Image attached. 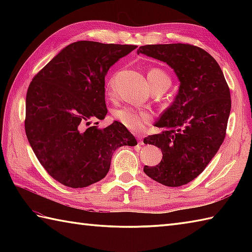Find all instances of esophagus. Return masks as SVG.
Returning a JSON list of instances; mask_svg holds the SVG:
<instances>
[{"label":"esophagus","instance_id":"34e87169","mask_svg":"<svg viewBox=\"0 0 252 252\" xmlns=\"http://www.w3.org/2000/svg\"><path fill=\"white\" fill-rule=\"evenodd\" d=\"M136 138L138 141V145H143L144 142H143V136L142 135H136Z\"/></svg>","mask_w":252,"mask_h":252}]
</instances>
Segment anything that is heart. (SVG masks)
Masks as SVG:
<instances>
[{"label": "heart", "mask_w": 252, "mask_h": 252, "mask_svg": "<svg viewBox=\"0 0 252 252\" xmlns=\"http://www.w3.org/2000/svg\"><path fill=\"white\" fill-rule=\"evenodd\" d=\"M148 81H154L158 79H169L162 70L157 68H153L148 71L147 74ZM106 93L107 95L112 96L115 93V79L110 78L106 84ZM116 119L122 123L126 129L133 132H140L144 129L148 122L152 121L151 112L145 109H133L129 107H125L115 112Z\"/></svg>", "instance_id": "heart-1"}]
</instances>
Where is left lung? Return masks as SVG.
<instances>
[{
    "mask_svg": "<svg viewBox=\"0 0 252 252\" xmlns=\"http://www.w3.org/2000/svg\"><path fill=\"white\" fill-rule=\"evenodd\" d=\"M137 54L167 63L180 81L173 103L155 123L163 131L144 138L161 149L162 160L144 172L165 186L185 185L206 169L225 137L231 112L226 80L215 58L195 45H144Z\"/></svg>",
    "mask_w": 252,
    "mask_h": 252,
    "instance_id": "8db88e82",
    "label": "left lung"
}]
</instances>
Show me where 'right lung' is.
Returning <instances> with one entry per match:
<instances>
[{
  "instance_id": "add662e5",
  "label": "right lung",
  "mask_w": 252,
  "mask_h": 252,
  "mask_svg": "<svg viewBox=\"0 0 252 252\" xmlns=\"http://www.w3.org/2000/svg\"><path fill=\"white\" fill-rule=\"evenodd\" d=\"M136 45L78 41L37 72L26 96V135L53 179L82 189L104 179L118 147L137 142L122 123L90 126L107 115L105 77ZM98 125V123H97Z\"/></svg>"
}]
</instances>
